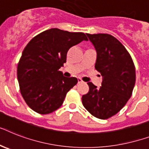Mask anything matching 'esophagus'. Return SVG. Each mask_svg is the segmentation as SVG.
Segmentation results:
<instances>
[{
  "label": "esophagus",
  "mask_w": 149,
  "mask_h": 149,
  "mask_svg": "<svg viewBox=\"0 0 149 149\" xmlns=\"http://www.w3.org/2000/svg\"><path fill=\"white\" fill-rule=\"evenodd\" d=\"M83 83V81L82 80V79L79 78L78 79V83Z\"/></svg>",
  "instance_id": "34e87169"
}]
</instances>
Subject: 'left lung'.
<instances>
[{
    "label": "left lung",
    "instance_id": "1",
    "mask_svg": "<svg viewBox=\"0 0 149 149\" xmlns=\"http://www.w3.org/2000/svg\"><path fill=\"white\" fill-rule=\"evenodd\" d=\"M97 54L95 70L102 77L98 88L88 83L89 90L82 96L86 109L93 116L107 119L118 113L131 97L135 83V68L125 47L107 33L89 34Z\"/></svg>",
    "mask_w": 149,
    "mask_h": 149
}]
</instances>
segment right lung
Segmentation results:
<instances>
[{
    "instance_id": "1",
    "label": "right lung",
    "mask_w": 149,
    "mask_h": 149,
    "mask_svg": "<svg viewBox=\"0 0 149 149\" xmlns=\"http://www.w3.org/2000/svg\"><path fill=\"white\" fill-rule=\"evenodd\" d=\"M83 40H88L84 33L52 28L27 43L18 63L17 79L20 93L31 109L45 115L62 106L78 80L63 77L59 70L66 62L70 48Z\"/></svg>"
}]
</instances>
